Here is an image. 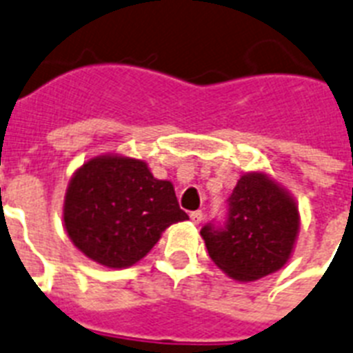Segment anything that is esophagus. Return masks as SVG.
I'll return each mask as SVG.
<instances>
[{"instance_id":"obj_1","label":"esophagus","mask_w":353,"mask_h":353,"mask_svg":"<svg viewBox=\"0 0 353 353\" xmlns=\"http://www.w3.org/2000/svg\"><path fill=\"white\" fill-rule=\"evenodd\" d=\"M190 219H192V223H196V225H199V223L203 221V212L201 210L190 212Z\"/></svg>"}]
</instances>
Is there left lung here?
I'll use <instances>...</instances> for the list:
<instances>
[{
  "mask_svg": "<svg viewBox=\"0 0 353 353\" xmlns=\"http://www.w3.org/2000/svg\"><path fill=\"white\" fill-rule=\"evenodd\" d=\"M297 228L296 203L265 174H246L226 199L225 221L206 223L201 236L225 274L256 281L288 261Z\"/></svg>",
  "mask_w": 353,
  "mask_h": 353,
  "instance_id": "8db88e82",
  "label": "left lung"
}]
</instances>
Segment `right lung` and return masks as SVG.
<instances>
[{"instance_id": "right-lung-1", "label": "right lung", "mask_w": 353, "mask_h": 353, "mask_svg": "<svg viewBox=\"0 0 353 353\" xmlns=\"http://www.w3.org/2000/svg\"><path fill=\"white\" fill-rule=\"evenodd\" d=\"M63 217L74 245L108 268L137 263L165 228L188 219L170 181L156 179L147 163L121 156L96 157L76 172Z\"/></svg>"}]
</instances>
